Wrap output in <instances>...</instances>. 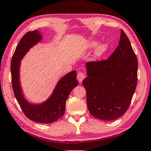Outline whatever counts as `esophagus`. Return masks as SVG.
<instances>
[{"mask_svg": "<svg viewBox=\"0 0 151 151\" xmlns=\"http://www.w3.org/2000/svg\"><path fill=\"white\" fill-rule=\"evenodd\" d=\"M85 78V73L83 72H79L78 73V76H77V79H78V80L81 83L82 81L83 80L84 78Z\"/></svg>", "mask_w": 151, "mask_h": 151, "instance_id": "34e87169", "label": "esophagus"}]
</instances>
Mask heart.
Listing matches in <instances>:
<instances>
[{
    "label": "heart",
    "mask_w": 151,
    "mask_h": 151,
    "mask_svg": "<svg viewBox=\"0 0 151 151\" xmlns=\"http://www.w3.org/2000/svg\"><path fill=\"white\" fill-rule=\"evenodd\" d=\"M96 43H97V42H96V41H92L90 43V47L93 48L95 46ZM107 49H108V44L107 43H105L104 42V43H102V44L100 45L95 50V58L100 57V56H101L105 52H106Z\"/></svg>",
    "instance_id": "1"
}]
</instances>
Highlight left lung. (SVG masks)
Wrapping results in <instances>:
<instances>
[{
  "label": "left lung",
  "mask_w": 151,
  "mask_h": 151,
  "mask_svg": "<svg viewBox=\"0 0 151 151\" xmlns=\"http://www.w3.org/2000/svg\"><path fill=\"white\" fill-rule=\"evenodd\" d=\"M86 68L82 84L91 114L102 120L120 118L128 109L137 83V58L124 31L109 58L88 62Z\"/></svg>",
  "instance_id": "8db88e82"
}]
</instances>
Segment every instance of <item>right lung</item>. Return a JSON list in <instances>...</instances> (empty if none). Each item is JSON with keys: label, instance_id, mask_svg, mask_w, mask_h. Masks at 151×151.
<instances>
[{"label": "right lung", "instance_id": "obj_1", "mask_svg": "<svg viewBox=\"0 0 151 151\" xmlns=\"http://www.w3.org/2000/svg\"><path fill=\"white\" fill-rule=\"evenodd\" d=\"M41 39L42 35L38 30L28 31L23 36L11 60V76L14 93L24 114L37 123L50 124L63 116L68 96L71 91L78 86V82L76 71H72L60 79L52 95L43 103L32 104L25 100L19 83L20 61L30 48Z\"/></svg>", "mask_w": 151, "mask_h": 151}]
</instances>
